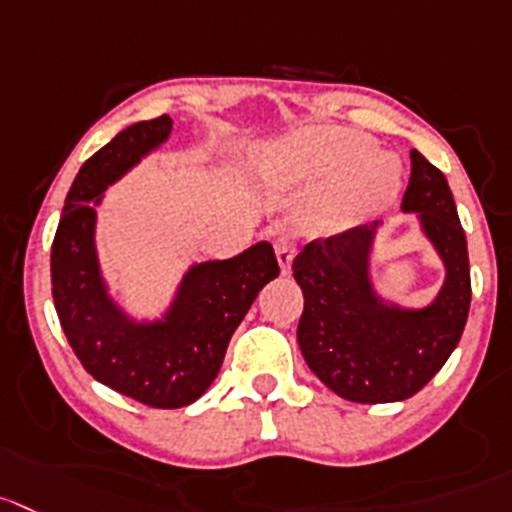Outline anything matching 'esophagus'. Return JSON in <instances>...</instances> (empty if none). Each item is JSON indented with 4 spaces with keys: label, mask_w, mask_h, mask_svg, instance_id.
<instances>
[{
    "label": "esophagus",
    "mask_w": 512,
    "mask_h": 512,
    "mask_svg": "<svg viewBox=\"0 0 512 512\" xmlns=\"http://www.w3.org/2000/svg\"><path fill=\"white\" fill-rule=\"evenodd\" d=\"M276 259H279L281 274H289L291 271V261H294V243L289 238H279L276 241Z\"/></svg>",
    "instance_id": "esophagus-1"
}]
</instances>
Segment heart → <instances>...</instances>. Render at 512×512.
<instances>
[{"mask_svg":"<svg viewBox=\"0 0 512 512\" xmlns=\"http://www.w3.org/2000/svg\"><path fill=\"white\" fill-rule=\"evenodd\" d=\"M279 163L291 178L332 180L311 213V228L334 233L354 226L394 196L399 168L374 153V140L344 128H309L286 140Z\"/></svg>","mask_w":512,"mask_h":512,"instance_id":"heart-1","label":"heart"}]
</instances>
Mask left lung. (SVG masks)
<instances>
[{
	"mask_svg": "<svg viewBox=\"0 0 512 512\" xmlns=\"http://www.w3.org/2000/svg\"><path fill=\"white\" fill-rule=\"evenodd\" d=\"M412 173L402 211L417 213L422 231L445 261V284L425 309L379 301L369 284L374 226H354L306 243L294 259L304 291L301 354L339 397L362 405L402 402L420 392L455 352L470 311L465 231L445 175L410 150Z\"/></svg>",
	"mask_w": 512,
	"mask_h": 512,
	"instance_id": "left-lung-1",
	"label": "left lung"
}]
</instances>
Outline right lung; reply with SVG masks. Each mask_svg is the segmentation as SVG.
<instances>
[{
  "label": "right lung",
  "instance_id": "right-lung-1",
  "mask_svg": "<svg viewBox=\"0 0 512 512\" xmlns=\"http://www.w3.org/2000/svg\"><path fill=\"white\" fill-rule=\"evenodd\" d=\"M168 115L115 135L77 173L52 241V299L62 332L87 374L158 410L196 402L221 369L236 326L259 291L279 276L274 246L261 241L228 261L196 264L163 321L135 324L107 296L95 253L102 191L165 143Z\"/></svg>",
  "mask_w": 512,
  "mask_h": 512
}]
</instances>
